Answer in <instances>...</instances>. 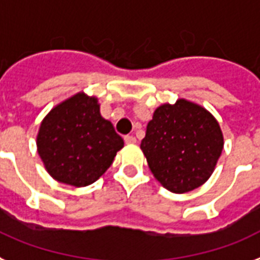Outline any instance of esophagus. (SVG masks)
Listing matches in <instances>:
<instances>
[{
	"label": "esophagus",
	"instance_id": "34e87169",
	"mask_svg": "<svg viewBox=\"0 0 260 260\" xmlns=\"http://www.w3.org/2000/svg\"><path fill=\"white\" fill-rule=\"evenodd\" d=\"M125 142L127 143V145H134V143H137V139H135V137H133V135H126Z\"/></svg>",
	"mask_w": 260,
	"mask_h": 260
}]
</instances>
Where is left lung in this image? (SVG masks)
<instances>
[{
    "label": "left lung",
    "mask_w": 260,
    "mask_h": 260,
    "mask_svg": "<svg viewBox=\"0 0 260 260\" xmlns=\"http://www.w3.org/2000/svg\"><path fill=\"white\" fill-rule=\"evenodd\" d=\"M223 133L201 105L179 98L155 109L141 143L154 178L175 194L202 186L222 154Z\"/></svg>",
    "instance_id": "8db88e82"
}]
</instances>
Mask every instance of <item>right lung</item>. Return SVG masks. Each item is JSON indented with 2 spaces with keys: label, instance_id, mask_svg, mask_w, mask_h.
Listing matches in <instances>:
<instances>
[{
  "label": "right lung",
  "instance_id": "add662e5",
  "mask_svg": "<svg viewBox=\"0 0 260 260\" xmlns=\"http://www.w3.org/2000/svg\"><path fill=\"white\" fill-rule=\"evenodd\" d=\"M37 151L53 179L85 187L100 179L125 142L83 91L55 105L41 122Z\"/></svg>",
  "mask_w": 260,
  "mask_h": 260
}]
</instances>
